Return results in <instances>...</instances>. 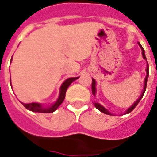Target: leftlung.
<instances>
[{
  "label": "left lung",
  "instance_id": "obj_1",
  "mask_svg": "<svg viewBox=\"0 0 157 157\" xmlns=\"http://www.w3.org/2000/svg\"><path fill=\"white\" fill-rule=\"evenodd\" d=\"M139 45H140V47H141V48H142V50H143V56L144 59H146V56H145V54H144V49L143 48V47L141 46V44L139 43ZM146 72H147V75H146V77H145V80H144V88H143V93H142V95H141V96L139 97L137 99V101L133 104L130 108H128V110L126 111V114H128V113H130L131 111L136 107V105H137L138 103H139V101H140V100L142 99V97L143 96V94H144V92H145V90H146V87H147V82H148V77H149V65H148V67H147V68H146ZM92 93H93V95H95V79H92ZM94 105H95V107L98 109V110H100L101 112H102V113H104V114H106V115H111L110 113L109 112V111L106 109L104 107H102L101 105H100L99 103H94Z\"/></svg>",
  "mask_w": 157,
  "mask_h": 157
}]
</instances>
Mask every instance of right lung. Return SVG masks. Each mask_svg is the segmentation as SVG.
Masks as SVG:
<instances>
[{
    "mask_svg": "<svg viewBox=\"0 0 157 157\" xmlns=\"http://www.w3.org/2000/svg\"><path fill=\"white\" fill-rule=\"evenodd\" d=\"M76 79H78V77L68 78L62 83V85L61 86V89H60V95H59L58 100L56 101V103H54L50 107L44 108L40 103H35V102L22 103V104H23V106H24L27 109H29L30 111H33V112H38V113H52V112H54L59 106L62 104V101H64V98H65V94H66V91L68 89V86L72 83L74 81H75Z\"/></svg>",
    "mask_w": 157,
    "mask_h": 157,
    "instance_id": "obj_1",
    "label": "right lung"
}]
</instances>
